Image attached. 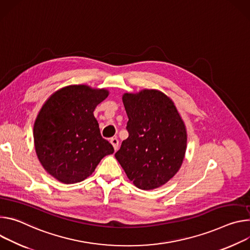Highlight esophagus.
<instances>
[{"label":"esophagus","instance_id":"obj_1","mask_svg":"<svg viewBox=\"0 0 250 250\" xmlns=\"http://www.w3.org/2000/svg\"><path fill=\"white\" fill-rule=\"evenodd\" d=\"M110 143L112 144V146H113V148H114V150H115V151L118 149V146H119V141H118V139H117L116 137L111 138V139H110Z\"/></svg>","mask_w":250,"mask_h":250}]
</instances>
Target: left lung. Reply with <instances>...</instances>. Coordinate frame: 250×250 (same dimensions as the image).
<instances>
[{
  "mask_svg": "<svg viewBox=\"0 0 250 250\" xmlns=\"http://www.w3.org/2000/svg\"><path fill=\"white\" fill-rule=\"evenodd\" d=\"M129 136L115 158L128 179L141 189L168 183L180 170L188 134L174 101L157 89L124 93Z\"/></svg>",
  "mask_w": 250,
  "mask_h": 250,
  "instance_id": "8db88e82",
  "label": "left lung"
}]
</instances>
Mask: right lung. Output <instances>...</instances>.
Returning <instances> with one entry per match:
<instances>
[{"label": "right lung", "mask_w": 250, "mask_h": 250, "mask_svg": "<svg viewBox=\"0 0 250 250\" xmlns=\"http://www.w3.org/2000/svg\"><path fill=\"white\" fill-rule=\"evenodd\" d=\"M109 95L105 88L73 84L53 92L34 124V144L43 169L63 184L88 178L114 149L103 139L94 110Z\"/></svg>", "instance_id": "right-lung-1"}]
</instances>
